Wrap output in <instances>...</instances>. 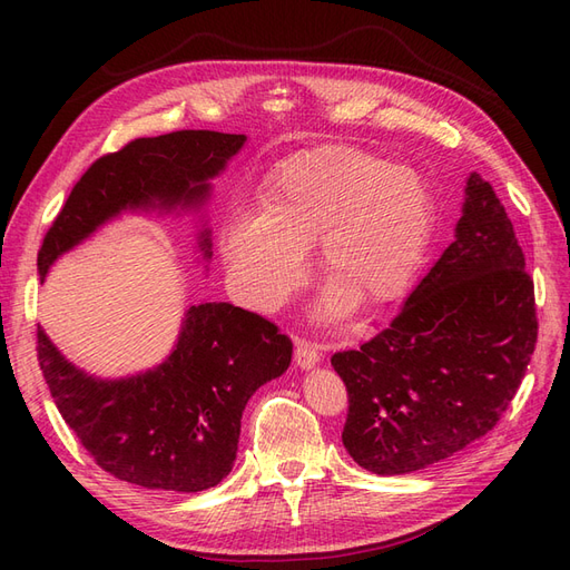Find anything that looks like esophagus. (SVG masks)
Listing matches in <instances>:
<instances>
[{
	"instance_id": "obj_1",
	"label": "esophagus",
	"mask_w": 570,
	"mask_h": 570,
	"mask_svg": "<svg viewBox=\"0 0 570 570\" xmlns=\"http://www.w3.org/2000/svg\"><path fill=\"white\" fill-rule=\"evenodd\" d=\"M295 364L302 368V371H308L321 364V352L316 344L306 342V340H299L295 344Z\"/></svg>"
}]
</instances>
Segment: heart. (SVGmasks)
Wrapping results in <instances>:
<instances>
[{
    "label": "heart",
    "mask_w": 570,
    "mask_h": 570,
    "mask_svg": "<svg viewBox=\"0 0 570 570\" xmlns=\"http://www.w3.org/2000/svg\"><path fill=\"white\" fill-rule=\"evenodd\" d=\"M433 228V197L409 166L354 147H318L285 159L262 185V209H237L220 235L237 297L271 312L318 266L333 287L323 316L396 299L416 275Z\"/></svg>",
    "instance_id": "1"
}]
</instances>
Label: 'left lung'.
Returning <instances> with one entry per match:
<instances>
[{
    "mask_svg": "<svg viewBox=\"0 0 570 570\" xmlns=\"http://www.w3.org/2000/svg\"><path fill=\"white\" fill-rule=\"evenodd\" d=\"M534 342L521 245L492 185L471 174L454 243L402 312L361 350L331 358L350 394L344 450L375 475L454 456L502 419Z\"/></svg>",
    "mask_w": 570,
    "mask_h": 570,
    "instance_id": "8db88e82",
    "label": "left lung"
}]
</instances>
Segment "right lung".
I'll list each match as a JSON object with an SVG mask.
<instances>
[{"mask_svg":"<svg viewBox=\"0 0 570 570\" xmlns=\"http://www.w3.org/2000/svg\"><path fill=\"white\" fill-rule=\"evenodd\" d=\"M245 142L247 135L178 130L97 159L51 223L38 254L40 278L120 214L199 212L212 180ZM197 247L209 262L206 226ZM38 358L59 413L97 465L147 490L202 492L233 471L243 411L258 387L287 371L292 342L245 308L202 302L187 308L170 354L142 373L90 375L40 325Z\"/></svg>","mask_w":570,"mask_h":570,"instance_id":"obj_1","label":"right lung"}]
</instances>
